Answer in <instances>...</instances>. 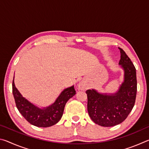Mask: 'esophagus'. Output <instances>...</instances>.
<instances>
[{
	"instance_id": "34e87169",
	"label": "esophagus",
	"mask_w": 149,
	"mask_h": 149,
	"mask_svg": "<svg viewBox=\"0 0 149 149\" xmlns=\"http://www.w3.org/2000/svg\"><path fill=\"white\" fill-rule=\"evenodd\" d=\"M78 88H79V89L80 90H85L86 89V86H85V85L84 82L81 81L79 85H78Z\"/></svg>"
}]
</instances>
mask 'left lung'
<instances>
[{
  "label": "left lung",
  "instance_id": "obj_1",
  "mask_svg": "<svg viewBox=\"0 0 149 149\" xmlns=\"http://www.w3.org/2000/svg\"><path fill=\"white\" fill-rule=\"evenodd\" d=\"M119 65L124 72L123 81L115 93H101L88 89L87 110L95 123L112 127L123 122L134 107L137 95L136 69L123 50L119 48Z\"/></svg>",
  "mask_w": 149,
  "mask_h": 149
}]
</instances>
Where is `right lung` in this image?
<instances>
[{
	"mask_svg": "<svg viewBox=\"0 0 149 149\" xmlns=\"http://www.w3.org/2000/svg\"><path fill=\"white\" fill-rule=\"evenodd\" d=\"M12 82V93L16 107L27 122L39 127H47L59 122L68 100L75 95L74 86L64 89L54 103L49 107L39 108L22 95Z\"/></svg>",
	"mask_w": 149,
	"mask_h": 149,
	"instance_id": "1",
	"label": "right lung"
}]
</instances>
